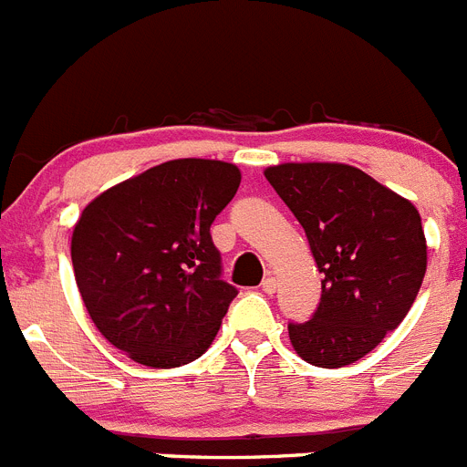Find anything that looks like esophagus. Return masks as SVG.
<instances>
[{
	"mask_svg": "<svg viewBox=\"0 0 467 467\" xmlns=\"http://www.w3.org/2000/svg\"><path fill=\"white\" fill-rule=\"evenodd\" d=\"M262 290L266 292V295H274V292L278 290V280H275L274 275H269V278H264V283H262Z\"/></svg>",
	"mask_w": 467,
	"mask_h": 467,
	"instance_id": "esophagus-1",
	"label": "esophagus"
}]
</instances>
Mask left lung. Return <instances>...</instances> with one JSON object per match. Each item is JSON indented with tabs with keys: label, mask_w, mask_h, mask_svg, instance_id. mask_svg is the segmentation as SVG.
I'll list each match as a JSON object with an SVG mask.
<instances>
[{
	"label": "left lung",
	"mask_w": 467,
	"mask_h": 467,
	"mask_svg": "<svg viewBox=\"0 0 467 467\" xmlns=\"http://www.w3.org/2000/svg\"><path fill=\"white\" fill-rule=\"evenodd\" d=\"M264 175L304 226L323 274L311 320L287 325L292 346L327 369L360 360L420 290L428 253L419 210L344 163H283Z\"/></svg>",
	"instance_id": "8db88e82"
}]
</instances>
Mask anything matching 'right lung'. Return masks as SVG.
Here are the masks:
<instances>
[{
  "instance_id": "obj_1",
  "label": "right lung",
  "mask_w": 467,
  "mask_h": 467,
  "mask_svg": "<svg viewBox=\"0 0 467 467\" xmlns=\"http://www.w3.org/2000/svg\"><path fill=\"white\" fill-rule=\"evenodd\" d=\"M241 184L224 161L177 159L90 201L72 266L90 320L135 362L187 365L213 344L238 290L222 280L210 226Z\"/></svg>"
}]
</instances>
